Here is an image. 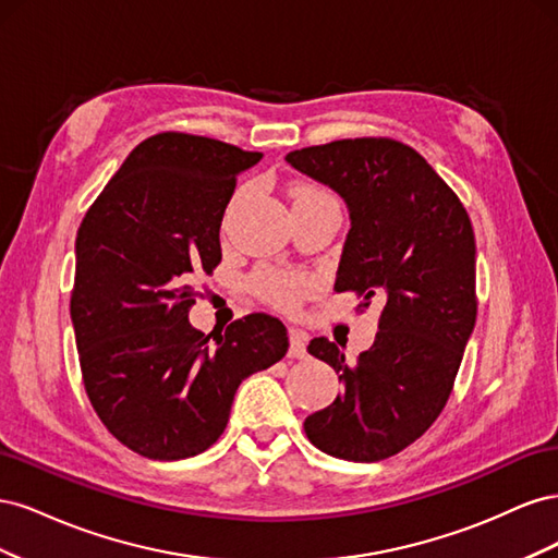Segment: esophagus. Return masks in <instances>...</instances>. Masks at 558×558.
<instances>
[{
  "label": "esophagus",
  "mask_w": 558,
  "mask_h": 558,
  "mask_svg": "<svg viewBox=\"0 0 558 558\" xmlns=\"http://www.w3.org/2000/svg\"><path fill=\"white\" fill-rule=\"evenodd\" d=\"M289 337H291L289 356H291V359H305V356H307V337H305V332L291 330Z\"/></svg>",
  "instance_id": "34e87169"
}]
</instances>
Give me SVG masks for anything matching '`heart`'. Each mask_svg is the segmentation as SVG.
Returning a JSON list of instances; mask_svg holds the SVG:
<instances>
[{
	"label": "heart",
	"instance_id": "1",
	"mask_svg": "<svg viewBox=\"0 0 558 558\" xmlns=\"http://www.w3.org/2000/svg\"><path fill=\"white\" fill-rule=\"evenodd\" d=\"M316 195H328V193L314 189V185H300L295 191V199L316 197ZM256 289L260 291V295L272 300L279 307H293L300 293L305 291V279L291 272H279V269H263V272L256 277Z\"/></svg>",
	"mask_w": 558,
	"mask_h": 558
}]
</instances>
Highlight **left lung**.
<instances>
[{"instance_id":"left-lung-1","label":"left lung","mask_w":558,"mask_h":558,"mask_svg":"<svg viewBox=\"0 0 558 558\" xmlns=\"http://www.w3.org/2000/svg\"><path fill=\"white\" fill-rule=\"evenodd\" d=\"M286 162L347 205L335 291L384 305L375 344L353 363L326 337L310 342L342 391L305 418V433L335 459L381 461L424 435L451 393L477 318L475 232L461 199L400 142L342 140Z\"/></svg>"}]
</instances>
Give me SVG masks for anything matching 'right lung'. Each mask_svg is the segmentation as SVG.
Segmentation results:
<instances>
[{"label":"right lung","mask_w":558,"mask_h":558,"mask_svg":"<svg viewBox=\"0 0 558 558\" xmlns=\"http://www.w3.org/2000/svg\"><path fill=\"white\" fill-rule=\"evenodd\" d=\"M263 154L162 132L105 185L76 234L72 326L97 416L132 451L179 461L226 430L238 386L281 361L279 318L248 314L209 344L193 328L195 277L221 263L238 177Z\"/></svg>","instance_id":"1"}]
</instances>
